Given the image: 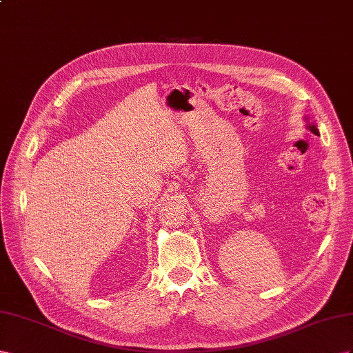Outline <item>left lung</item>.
<instances>
[{
	"mask_svg": "<svg viewBox=\"0 0 353 353\" xmlns=\"http://www.w3.org/2000/svg\"><path fill=\"white\" fill-rule=\"evenodd\" d=\"M309 130L314 134H318V128H316V125H309Z\"/></svg>",
	"mask_w": 353,
	"mask_h": 353,
	"instance_id": "obj_1",
	"label": "left lung"
}]
</instances>
